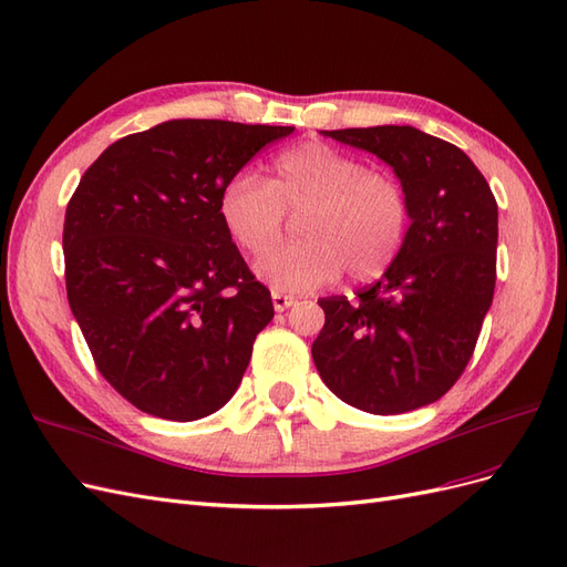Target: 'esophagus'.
<instances>
[{
	"instance_id": "esophagus-1",
	"label": "esophagus",
	"mask_w": 567,
	"mask_h": 567,
	"mask_svg": "<svg viewBox=\"0 0 567 567\" xmlns=\"http://www.w3.org/2000/svg\"><path fill=\"white\" fill-rule=\"evenodd\" d=\"M271 300H274V310H277V312H284V310H288L290 305H296V298L281 293V290H274Z\"/></svg>"
}]
</instances>
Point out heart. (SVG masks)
I'll list each match as a JSON object with an SVG mask.
<instances>
[{"label": "heart", "instance_id": "obj_1", "mask_svg": "<svg viewBox=\"0 0 567 567\" xmlns=\"http://www.w3.org/2000/svg\"><path fill=\"white\" fill-rule=\"evenodd\" d=\"M286 212H300V243L280 240ZM217 213L231 241L252 257L270 255L257 274L277 290L305 293L346 271L354 284L379 279L400 255L411 221L404 184L323 142L286 148L267 182L236 173L221 186Z\"/></svg>", "mask_w": 567, "mask_h": 567}]
</instances>
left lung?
<instances>
[{
  "label": "left lung",
  "instance_id": "1",
  "mask_svg": "<svg viewBox=\"0 0 567 567\" xmlns=\"http://www.w3.org/2000/svg\"><path fill=\"white\" fill-rule=\"evenodd\" d=\"M371 151L404 184L411 227L383 277L321 298V381L369 414L440 400L466 371L492 305L499 215L487 179L454 144L409 125L323 132Z\"/></svg>",
  "mask_w": 567,
  "mask_h": 567
}]
</instances>
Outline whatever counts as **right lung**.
I'll return each instance as SVG.
<instances>
[{"label": "right lung", "mask_w": 567, "mask_h": 567, "mask_svg": "<svg viewBox=\"0 0 567 567\" xmlns=\"http://www.w3.org/2000/svg\"><path fill=\"white\" fill-rule=\"evenodd\" d=\"M293 130L167 120L111 144L68 200V302L99 373L146 414L196 421L241 383L274 305L217 198Z\"/></svg>", "instance_id": "add662e5"}]
</instances>
